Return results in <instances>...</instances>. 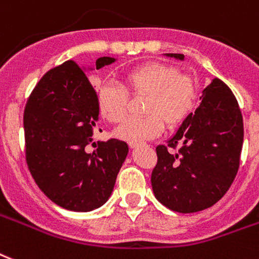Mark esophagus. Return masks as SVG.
<instances>
[{
  "mask_svg": "<svg viewBox=\"0 0 259 259\" xmlns=\"http://www.w3.org/2000/svg\"><path fill=\"white\" fill-rule=\"evenodd\" d=\"M140 144V142H135V140H131V142H128V146L131 147V148H135Z\"/></svg>",
  "mask_w": 259,
  "mask_h": 259,
  "instance_id": "obj_1",
  "label": "esophagus"
}]
</instances>
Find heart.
Masks as SVG:
<instances>
[{"mask_svg":"<svg viewBox=\"0 0 259 259\" xmlns=\"http://www.w3.org/2000/svg\"><path fill=\"white\" fill-rule=\"evenodd\" d=\"M124 85L104 80L96 87L99 112L109 123L123 121L128 111L130 95L146 94L144 116L130 117L116 130L125 140H146L160 135L164 121L168 127L181 125L195 112L199 91L195 80L181 73L171 64L150 61L128 69L123 76Z\"/></svg>","mask_w":259,"mask_h":259,"instance_id":"heart-1","label":"heart"}]
</instances>
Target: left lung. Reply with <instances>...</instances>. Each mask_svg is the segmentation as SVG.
Segmentation results:
<instances>
[{
  "label": "left lung",
  "instance_id": "obj_1",
  "mask_svg": "<svg viewBox=\"0 0 259 259\" xmlns=\"http://www.w3.org/2000/svg\"><path fill=\"white\" fill-rule=\"evenodd\" d=\"M167 56L185 59L181 53ZM200 99L175 136L156 147L158 163L151 174L156 199L183 214L211 207L226 194L239 168L243 143V117L230 88L214 78Z\"/></svg>",
  "mask_w": 259,
  "mask_h": 259
}]
</instances>
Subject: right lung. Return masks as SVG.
<instances>
[{
    "label": "right lung",
    "mask_w": 259,
    "mask_h": 259,
    "mask_svg": "<svg viewBox=\"0 0 259 259\" xmlns=\"http://www.w3.org/2000/svg\"><path fill=\"white\" fill-rule=\"evenodd\" d=\"M113 61L100 57L96 69ZM97 117L96 91L72 60L48 71L26 101V164L41 191L60 207L91 211L112 192L128 146L115 138L94 143Z\"/></svg>",
    "instance_id": "1"
}]
</instances>
